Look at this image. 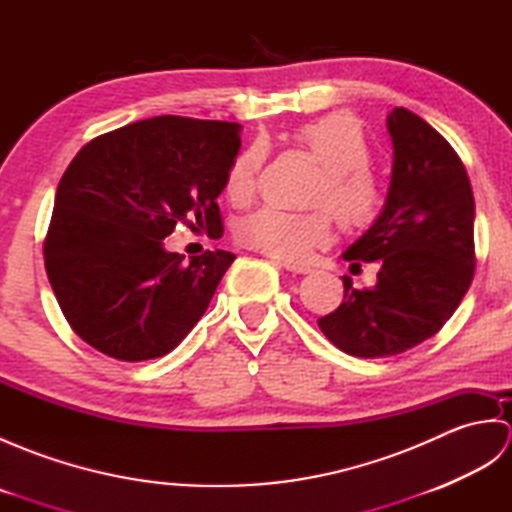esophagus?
I'll return each mask as SVG.
<instances>
[{"label": "esophagus", "instance_id": "obj_1", "mask_svg": "<svg viewBox=\"0 0 512 512\" xmlns=\"http://www.w3.org/2000/svg\"><path fill=\"white\" fill-rule=\"evenodd\" d=\"M281 266H284L290 275H308L310 273L308 266H301L295 262H281Z\"/></svg>", "mask_w": 512, "mask_h": 512}]
</instances>
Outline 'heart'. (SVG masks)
Listing matches in <instances>:
<instances>
[{"instance_id": "1", "label": "heart", "mask_w": 512, "mask_h": 512, "mask_svg": "<svg viewBox=\"0 0 512 512\" xmlns=\"http://www.w3.org/2000/svg\"><path fill=\"white\" fill-rule=\"evenodd\" d=\"M297 143L323 167L314 187V204H328L345 228L363 231L383 211V191L369 171L372 151L361 123L352 114L334 112L301 125ZM264 165V147L255 143L239 151L226 176V193L233 202H244L255 193ZM332 213L317 209L292 213L266 206L248 215L237 228L239 242L284 262H303L314 248L330 244Z\"/></svg>"}]
</instances>
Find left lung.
Returning <instances> with one entry per match:
<instances>
[{
  "mask_svg": "<svg viewBox=\"0 0 512 512\" xmlns=\"http://www.w3.org/2000/svg\"><path fill=\"white\" fill-rule=\"evenodd\" d=\"M394 167L378 220L347 246L345 262H376L372 288L343 277V303L319 319L339 350L394 356L431 339L458 310L475 270V200L460 156L420 116H387Z\"/></svg>",
  "mask_w": 512,
  "mask_h": 512,
  "instance_id": "1",
  "label": "left lung"
}]
</instances>
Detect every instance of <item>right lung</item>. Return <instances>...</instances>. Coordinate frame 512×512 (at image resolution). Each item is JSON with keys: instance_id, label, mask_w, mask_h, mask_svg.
I'll return each mask as SVG.
<instances>
[{"instance_id": "1", "label": "right lung", "mask_w": 512, "mask_h": 512, "mask_svg": "<svg viewBox=\"0 0 512 512\" xmlns=\"http://www.w3.org/2000/svg\"><path fill=\"white\" fill-rule=\"evenodd\" d=\"M237 123L156 116L90 140L54 195L46 273L81 339L118 361L169 354L209 308L235 255L184 262L167 235L195 217L222 226L217 195L242 140Z\"/></svg>"}]
</instances>
